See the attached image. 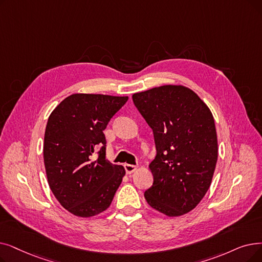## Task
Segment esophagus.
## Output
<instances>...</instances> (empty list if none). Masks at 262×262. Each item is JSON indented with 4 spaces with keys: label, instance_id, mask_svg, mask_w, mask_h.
<instances>
[{
    "label": "esophagus",
    "instance_id": "esophagus-1",
    "mask_svg": "<svg viewBox=\"0 0 262 262\" xmlns=\"http://www.w3.org/2000/svg\"><path fill=\"white\" fill-rule=\"evenodd\" d=\"M124 168H125V171H126L127 174H130L133 172H135L136 170H137V166H134V165H129V164H125L124 165Z\"/></svg>",
    "mask_w": 262,
    "mask_h": 262
}]
</instances>
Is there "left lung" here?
I'll list each match as a JSON object with an SVG mask.
<instances>
[{"label": "left lung", "instance_id": "left-lung-1", "mask_svg": "<svg viewBox=\"0 0 262 262\" xmlns=\"http://www.w3.org/2000/svg\"><path fill=\"white\" fill-rule=\"evenodd\" d=\"M153 130L156 156L149 168L153 185L144 198L170 217L188 213L207 194L219 156L209 107L190 89L162 85L133 95Z\"/></svg>", "mask_w": 262, "mask_h": 262}]
</instances>
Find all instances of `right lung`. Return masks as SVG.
Wrapping results in <instances>:
<instances>
[{
    "label": "right lung",
    "mask_w": 262,
    "mask_h": 262,
    "mask_svg": "<svg viewBox=\"0 0 262 262\" xmlns=\"http://www.w3.org/2000/svg\"><path fill=\"white\" fill-rule=\"evenodd\" d=\"M127 99L77 93L62 100L48 119L43 139L48 184L61 206L79 217L106 211L125 176L123 166L106 159L104 130Z\"/></svg>",
    "instance_id": "obj_1"
}]
</instances>
